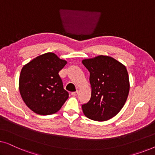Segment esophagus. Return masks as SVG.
I'll use <instances>...</instances> for the list:
<instances>
[{
  "mask_svg": "<svg viewBox=\"0 0 155 155\" xmlns=\"http://www.w3.org/2000/svg\"><path fill=\"white\" fill-rule=\"evenodd\" d=\"M71 94L73 95V96H74V97L77 96V95L78 94V91H76V92H73L71 93Z\"/></svg>",
  "mask_w": 155,
  "mask_h": 155,
  "instance_id": "esophagus-1",
  "label": "esophagus"
}]
</instances>
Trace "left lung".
Listing matches in <instances>:
<instances>
[{"mask_svg":"<svg viewBox=\"0 0 155 155\" xmlns=\"http://www.w3.org/2000/svg\"><path fill=\"white\" fill-rule=\"evenodd\" d=\"M82 64L90 72L92 87L90 101L82 105L84 114L97 121L114 117L124 106L130 90L126 66L112 57L102 55L84 59Z\"/></svg>","mask_w":155,"mask_h":155,"instance_id":"obj_1","label":"left lung"}]
</instances>
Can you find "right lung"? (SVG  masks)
I'll list each match as a JSON object with an SVG mask.
<instances>
[{"instance_id": "obj_1", "label": "right lung", "mask_w": 155, "mask_h": 155, "mask_svg": "<svg viewBox=\"0 0 155 155\" xmlns=\"http://www.w3.org/2000/svg\"><path fill=\"white\" fill-rule=\"evenodd\" d=\"M66 63L54 53H46L23 66L19 90L23 101L35 113H56L68 98L58 74Z\"/></svg>"}]
</instances>
